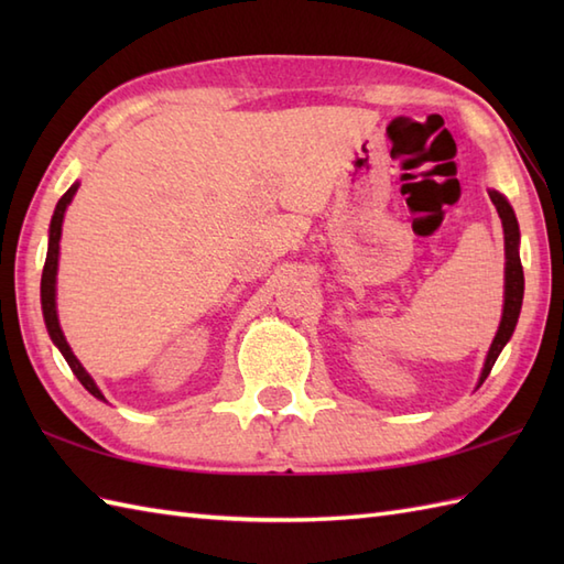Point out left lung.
<instances>
[{
	"label": "left lung",
	"instance_id": "obj_1",
	"mask_svg": "<svg viewBox=\"0 0 564 564\" xmlns=\"http://www.w3.org/2000/svg\"><path fill=\"white\" fill-rule=\"evenodd\" d=\"M489 198H492L495 208L501 218V225H505V247H507V285H505V315H501V325L497 329V337L489 346L487 361L482 368L480 376V386L487 380L489 370H492L497 356L505 349V344L509 341V337L513 334V327L519 322V313H521V303H523V267H521V257H519V223L517 215H513L511 206L507 203V198L497 194V191H489Z\"/></svg>",
	"mask_w": 564,
	"mask_h": 564
}]
</instances>
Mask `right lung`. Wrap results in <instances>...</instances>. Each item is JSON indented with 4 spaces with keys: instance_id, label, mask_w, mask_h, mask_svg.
Masks as SVG:
<instances>
[{
    "instance_id": "obj_1",
    "label": "right lung",
    "mask_w": 564,
    "mask_h": 564,
    "mask_svg": "<svg viewBox=\"0 0 564 564\" xmlns=\"http://www.w3.org/2000/svg\"><path fill=\"white\" fill-rule=\"evenodd\" d=\"M77 186L79 184H72L65 196L57 200L55 206V213H53V220H51V239H47V257H45V267H43V279H41V305H43V317H45V327H47V334H51V339L55 341V346L59 351H63L65 361L69 364L72 373L77 376V380L82 382L84 388H87L94 398L97 400H104L101 390L97 388V382L91 380V376L87 373V370L82 368V364L75 358V354H72V349L65 341V334L63 329H59V322H57V310H55V275H57V254H59V235H63V218H65V210L69 206L72 196L77 194Z\"/></svg>"
}]
</instances>
